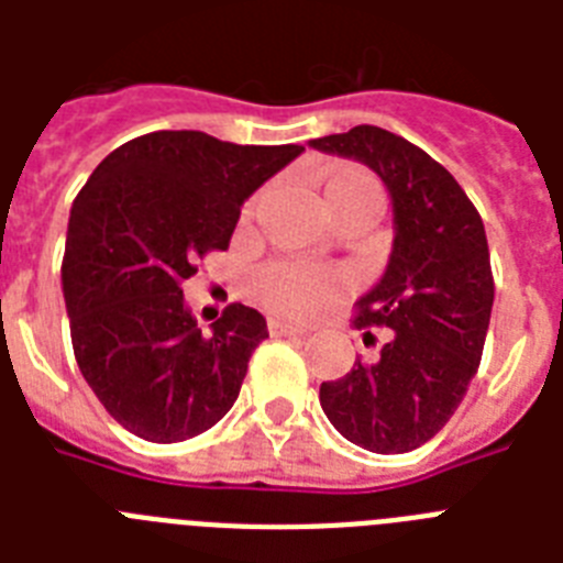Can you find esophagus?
Instances as JSON below:
<instances>
[{
    "instance_id": "1",
    "label": "esophagus",
    "mask_w": 563,
    "mask_h": 563,
    "mask_svg": "<svg viewBox=\"0 0 563 563\" xmlns=\"http://www.w3.org/2000/svg\"><path fill=\"white\" fill-rule=\"evenodd\" d=\"M268 333L272 335H303L307 330L298 324H289V321H280V318H272V321H268Z\"/></svg>"
}]
</instances>
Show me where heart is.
Returning <instances> with one entry per match:
<instances>
[{"label":"heart","instance_id":"heart-1","mask_svg":"<svg viewBox=\"0 0 563 563\" xmlns=\"http://www.w3.org/2000/svg\"><path fill=\"white\" fill-rule=\"evenodd\" d=\"M376 203H379L376 180L356 166L333 169L321 184V207L330 221L351 210L376 212ZM251 210L254 203H247L245 216H251ZM344 291H347V277L342 272L303 263H268L251 277V295L265 309L289 318L316 316L342 298Z\"/></svg>","mask_w":563,"mask_h":563}]
</instances>
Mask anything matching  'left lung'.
I'll use <instances>...</instances> for the list:
<instances>
[{
	"mask_svg": "<svg viewBox=\"0 0 563 563\" xmlns=\"http://www.w3.org/2000/svg\"><path fill=\"white\" fill-rule=\"evenodd\" d=\"M309 145L365 163L394 212L391 256L353 321L356 330L388 327V342L376 360L321 383L318 400L362 450L409 453L453 418L479 368L494 307L485 224L453 175L391 131L356 125Z\"/></svg>",
	"mask_w": 563,
	"mask_h": 563,
	"instance_id": "1",
	"label": "left lung"
}]
</instances>
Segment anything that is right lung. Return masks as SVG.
Wrapping results in <instances>:
<instances>
[{
    "label": "right lung",
    "mask_w": 563,
    "mask_h": 563,
    "mask_svg": "<svg viewBox=\"0 0 563 563\" xmlns=\"http://www.w3.org/2000/svg\"><path fill=\"white\" fill-rule=\"evenodd\" d=\"M303 145L154 131L96 166L69 212L60 265L78 368L128 432L175 444L236 402L265 318L233 303L203 333L184 303L195 260L224 251L242 203Z\"/></svg>",
    "instance_id": "right-lung-1"
}]
</instances>
